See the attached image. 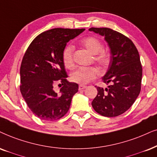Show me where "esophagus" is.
Returning a JSON list of instances; mask_svg holds the SVG:
<instances>
[{
    "label": "esophagus",
    "mask_w": 157,
    "mask_h": 157,
    "mask_svg": "<svg viewBox=\"0 0 157 157\" xmlns=\"http://www.w3.org/2000/svg\"><path fill=\"white\" fill-rule=\"evenodd\" d=\"M85 88H86V86L85 85H79V90H83V89H85Z\"/></svg>",
    "instance_id": "obj_1"
}]
</instances>
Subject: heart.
<instances>
[{"label": "heart", "mask_w": 157, "mask_h": 157, "mask_svg": "<svg viewBox=\"0 0 157 157\" xmlns=\"http://www.w3.org/2000/svg\"><path fill=\"white\" fill-rule=\"evenodd\" d=\"M81 44L87 50L90 51L92 54L95 55V61L101 66H105L108 64V55L103 51L102 43L96 37H85L81 41ZM75 48L72 44L66 45L62 52V60L65 67L69 68L73 64V53ZM98 75V69L95 67H80L73 71L71 74V80L73 82L85 85L90 81L94 80Z\"/></svg>", "instance_id": "1"}]
</instances>
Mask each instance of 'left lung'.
Returning a JSON list of instances; mask_svg holds the SVG:
<instances>
[{
  "label": "left lung",
  "mask_w": 157,
  "mask_h": 157,
  "mask_svg": "<svg viewBox=\"0 0 157 157\" xmlns=\"http://www.w3.org/2000/svg\"><path fill=\"white\" fill-rule=\"evenodd\" d=\"M89 31L104 37L110 49V62L102 80L109 85L98 87L93 108L104 117L123 114L136 101L140 91L142 67L140 56L128 37L110 28L91 27Z\"/></svg>",
  "instance_id": "8db88e82"
}]
</instances>
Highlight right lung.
I'll use <instances>...</instances> for the list:
<instances>
[{"mask_svg": "<svg viewBox=\"0 0 157 157\" xmlns=\"http://www.w3.org/2000/svg\"><path fill=\"white\" fill-rule=\"evenodd\" d=\"M84 30L49 29L35 37L24 55L20 91L30 110L41 120L53 121L64 116L78 91L77 83L67 80L62 52L67 43ZM57 80L63 85L59 94L53 90Z\"/></svg>", "mask_w": 157, "mask_h": 157, "instance_id": "1", "label": "right lung"}]
</instances>
